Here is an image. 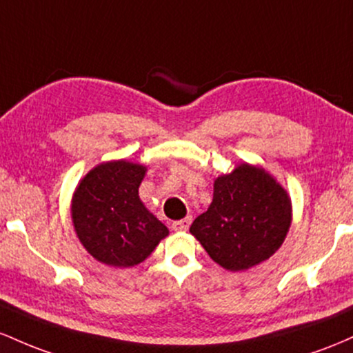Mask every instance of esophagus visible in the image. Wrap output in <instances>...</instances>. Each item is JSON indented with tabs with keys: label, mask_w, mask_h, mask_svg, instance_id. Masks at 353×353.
Returning a JSON list of instances; mask_svg holds the SVG:
<instances>
[{
	"label": "esophagus",
	"mask_w": 353,
	"mask_h": 353,
	"mask_svg": "<svg viewBox=\"0 0 353 353\" xmlns=\"http://www.w3.org/2000/svg\"><path fill=\"white\" fill-rule=\"evenodd\" d=\"M190 223H192V216L188 215V216H185V219L173 221L172 228L175 230V232H187L188 227H190Z\"/></svg>",
	"instance_id": "obj_1"
}]
</instances>
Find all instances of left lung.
<instances>
[{
  "mask_svg": "<svg viewBox=\"0 0 353 353\" xmlns=\"http://www.w3.org/2000/svg\"><path fill=\"white\" fill-rule=\"evenodd\" d=\"M292 223V201L279 181L260 166L241 163L213 183L208 210L190 233L210 259L230 272L265 262L282 247Z\"/></svg>",
  "mask_w": 353,
  "mask_h": 353,
  "instance_id": "1",
  "label": "left lung"
}]
</instances>
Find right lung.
Returning <instances> with one entry per match:
<instances>
[{"label":"right lung","instance_id":"1","mask_svg":"<svg viewBox=\"0 0 353 353\" xmlns=\"http://www.w3.org/2000/svg\"><path fill=\"white\" fill-rule=\"evenodd\" d=\"M146 166L126 160L90 170L71 200V220L93 259L126 268L143 262L168 235V228L138 196Z\"/></svg>","mask_w":353,"mask_h":353}]
</instances>
